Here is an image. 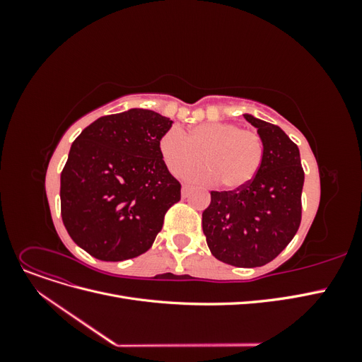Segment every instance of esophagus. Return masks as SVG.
Wrapping results in <instances>:
<instances>
[{
    "instance_id": "34e87169",
    "label": "esophagus",
    "mask_w": 362,
    "mask_h": 362,
    "mask_svg": "<svg viewBox=\"0 0 362 362\" xmlns=\"http://www.w3.org/2000/svg\"><path fill=\"white\" fill-rule=\"evenodd\" d=\"M190 190H192V185H189V184H184V185H182V189H181V194H182V198H185V196H189Z\"/></svg>"
}]
</instances>
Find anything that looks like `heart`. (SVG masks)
<instances>
[{
  "label": "heart",
  "instance_id": "1",
  "mask_svg": "<svg viewBox=\"0 0 362 362\" xmlns=\"http://www.w3.org/2000/svg\"><path fill=\"white\" fill-rule=\"evenodd\" d=\"M160 154L169 170L180 175L204 163L208 169L190 170L185 177L202 182H221L237 190L255 178L264 158V144L255 129L233 122H205L182 133L168 129L160 137Z\"/></svg>",
  "mask_w": 362,
  "mask_h": 362
}]
</instances>
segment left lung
<instances>
[{
  "instance_id": "1",
  "label": "left lung",
  "mask_w": 362,
  "mask_h": 362,
  "mask_svg": "<svg viewBox=\"0 0 362 362\" xmlns=\"http://www.w3.org/2000/svg\"><path fill=\"white\" fill-rule=\"evenodd\" d=\"M264 144L255 178L242 189L211 192L202 229L211 254L235 267H259L291 242L302 218L305 173L299 148L278 127L243 115Z\"/></svg>"
}]
</instances>
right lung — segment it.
Wrapping results in <instances>:
<instances>
[{"label": "right lung", "instance_id": "right-lung-1", "mask_svg": "<svg viewBox=\"0 0 362 362\" xmlns=\"http://www.w3.org/2000/svg\"><path fill=\"white\" fill-rule=\"evenodd\" d=\"M172 120L144 108L103 116L81 131L60 177L62 218L74 242L103 261L139 257L181 199L160 154Z\"/></svg>", "mask_w": 362, "mask_h": 362}]
</instances>
